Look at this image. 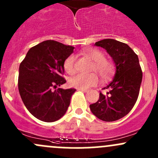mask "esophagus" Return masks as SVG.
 I'll return each mask as SVG.
<instances>
[{
	"label": "esophagus",
	"mask_w": 158,
	"mask_h": 158,
	"mask_svg": "<svg viewBox=\"0 0 158 158\" xmlns=\"http://www.w3.org/2000/svg\"><path fill=\"white\" fill-rule=\"evenodd\" d=\"M78 90H79V91H81V92H89V90H87V89H78Z\"/></svg>",
	"instance_id": "esophagus-1"
}]
</instances>
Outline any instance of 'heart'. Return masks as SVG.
Wrapping results in <instances>:
<instances>
[{
    "mask_svg": "<svg viewBox=\"0 0 158 158\" xmlns=\"http://www.w3.org/2000/svg\"><path fill=\"white\" fill-rule=\"evenodd\" d=\"M82 54L94 61L92 71H97L103 79H108L114 72V65L110 60L104 58V55L101 51L89 48L82 51ZM75 57L69 55L64 62V68L66 73L73 75L76 72L75 69ZM98 82V77L95 73L78 74L69 79V84L77 89H86L95 85Z\"/></svg>",
    "mask_w": 158,
    "mask_h": 158,
    "instance_id": "b5f03b06",
    "label": "heart"
}]
</instances>
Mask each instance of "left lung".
I'll return each instance as SVG.
<instances>
[{
  "mask_svg": "<svg viewBox=\"0 0 158 158\" xmlns=\"http://www.w3.org/2000/svg\"><path fill=\"white\" fill-rule=\"evenodd\" d=\"M113 58L116 66L114 79L100 92L99 100L90 104L92 114L98 119L112 122L125 117L135 105L142 79V71L138 55L125 43L114 39H103L95 42Z\"/></svg>",
  "mask_w": 158,
  "mask_h": 158,
  "instance_id": "8db88e82",
  "label": "left lung"
}]
</instances>
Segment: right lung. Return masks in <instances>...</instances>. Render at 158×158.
Here are the masks:
<instances>
[{
    "label": "right lung",
    "instance_id": "obj_1",
    "mask_svg": "<svg viewBox=\"0 0 158 158\" xmlns=\"http://www.w3.org/2000/svg\"><path fill=\"white\" fill-rule=\"evenodd\" d=\"M73 49L54 40L42 41L29 50L19 65V94L28 110L40 120L54 122L67 110L76 89L56 88L66 83L64 62Z\"/></svg>",
    "mask_w": 158,
    "mask_h": 158
}]
</instances>
